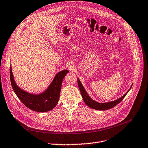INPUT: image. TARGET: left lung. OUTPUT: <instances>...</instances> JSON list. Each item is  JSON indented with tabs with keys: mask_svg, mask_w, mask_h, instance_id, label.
<instances>
[{
	"mask_svg": "<svg viewBox=\"0 0 148 148\" xmlns=\"http://www.w3.org/2000/svg\"><path fill=\"white\" fill-rule=\"evenodd\" d=\"M78 85L79 88V90L81 92V96L82 98H83L84 101L86 104V105L92 109L98 110H105L110 109L112 108H114V106H115L116 105H117L122 101L123 99L125 97V96L129 92V91L131 90V88L132 86V85L131 88H129V90L125 95H123L121 98L115 100V101L106 102V103H98L96 101H95V100H93L89 97V95H88L87 92L86 91L83 86H82V84H81V82L79 79V78H78Z\"/></svg>",
	"mask_w": 148,
	"mask_h": 148,
	"instance_id": "left-lung-1",
	"label": "left lung"
}]
</instances>
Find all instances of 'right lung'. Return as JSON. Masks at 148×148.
<instances>
[{
    "label": "right lung",
    "instance_id": "right-lung-1",
    "mask_svg": "<svg viewBox=\"0 0 148 148\" xmlns=\"http://www.w3.org/2000/svg\"><path fill=\"white\" fill-rule=\"evenodd\" d=\"M68 73L67 70H64L58 72L44 92L38 94H33L23 90L16 84L11 70V66L10 69L11 86L17 97L26 107L39 112L50 111L57 105L60 96L62 80Z\"/></svg>",
    "mask_w": 148,
    "mask_h": 148
}]
</instances>
